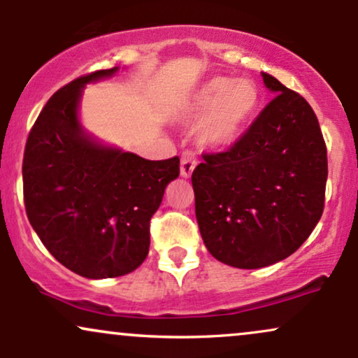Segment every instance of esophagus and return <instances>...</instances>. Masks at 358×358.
I'll list each match as a JSON object with an SVG mask.
<instances>
[{
  "mask_svg": "<svg viewBox=\"0 0 358 358\" xmlns=\"http://www.w3.org/2000/svg\"><path fill=\"white\" fill-rule=\"evenodd\" d=\"M195 166H196L195 155H193L192 151H185L182 155V163H180V175H182L183 178H188V176H192Z\"/></svg>",
  "mask_w": 358,
  "mask_h": 358,
  "instance_id": "esophagus-1",
  "label": "esophagus"
}]
</instances>
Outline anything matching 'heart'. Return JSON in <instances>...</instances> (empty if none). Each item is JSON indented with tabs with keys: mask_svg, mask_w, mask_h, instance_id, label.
<instances>
[{
	"mask_svg": "<svg viewBox=\"0 0 358 358\" xmlns=\"http://www.w3.org/2000/svg\"><path fill=\"white\" fill-rule=\"evenodd\" d=\"M259 108V90L248 79L213 77L190 94L175 113L180 122H195L203 148L227 150L236 145Z\"/></svg>",
	"mask_w": 358,
	"mask_h": 358,
	"instance_id": "1",
	"label": "heart"
}]
</instances>
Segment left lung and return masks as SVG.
<instances>
[{
	"mask_svg": "<svg viewBox=\"0 0 358 358\" xmlns=\"http://www.w3.org/2000/svg\"><path fill=\"white\" fill-rule=\"evenodd\" d=\"M274 99L236 145L205 153L193 170L195 215L208 252L241 269L282 261L305 242L324 207L328 162L305 97L262 72Z\"/></svg>",
	"mask_w": 358,
	"mask_h": 358,
	"instance_id": "obj_1",
	"label": "left lung"
}]
</instances>
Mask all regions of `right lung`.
<instances>
[{"label":"right lung","mask_w":358,"mask_h":358,"mask_svg":"<svg viewBox=\"0 0 358 358\" xmlns=\"http://www.w3.org/2000/svg\"><path fill=\"white\" fill-rule=\"evenodd\" d=\"M97 71L57 90L36 117L23 156L28 220L45 248L79 276H124L150 250V220L166 185L178 178L180 158L151 162L104 146L80 126L79 102Z\"/></svg>","instance_id":"right-lung-1"}]
</instances>
